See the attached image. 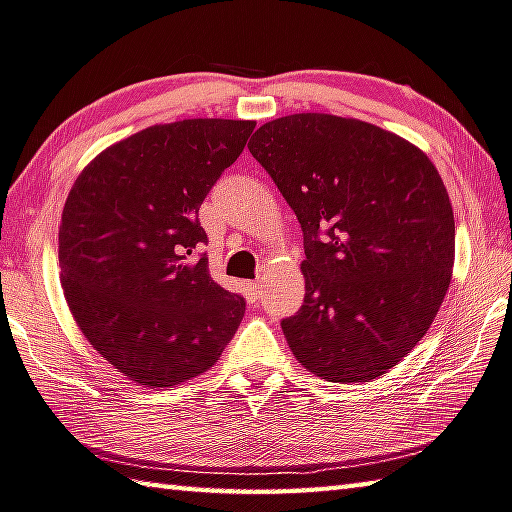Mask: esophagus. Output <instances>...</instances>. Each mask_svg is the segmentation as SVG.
<instances>
[{"mask_svg": "<svg viewBox=\"0 0 512 512\" xmlns=\"http://www.w3.org/2000/svg\"><path fill=\"white\" fill-rule=\"evenodd\" d=\"M262 282H259V280H255V282H248L246 284V291H248V295H250V300H257V297H259V293H262Z\"/></svg>", "mask_w": 512, "mask_h": 512, "instance_id": "esophagus-1", "label": "esophagus"}]
</instances>
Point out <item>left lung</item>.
Returning a JSON list of instances; mask_svg holds the SVG:
<instances>
[{
	"label": "left lung",
	"mask_w": 512,
	"mask_h": 512,
	"mask_svg": "<svg viewBox=\"0 0 512 512\" xmlns=\"http://www.w3.org/2000/svg\"><path fill=\"white\" fill-rule=\"evenodd\" d=\"M248 150L304 237V304L282 320L293 356L329 383L387 374L450 286L454 215L436 167L401 136L329 114L271 120Z\"/></svg>",
	"instance_id": "8db88e82"
}]
</instances>
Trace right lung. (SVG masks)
<instances>
[{
    "label": "right lung",
    "instance_id": "right-lung-1",
    "mask_svg": "<svg viewBox=\"0 0 512 512\" xmlns=\"http://www.w3.org/2000/svg\"><path fill=\"white\" fill-rule=\"evenodd\" d=\"M253 129L221 118L147 127L73 183L60 226L64 297L94 349L136 383L203 374L244 318V297L212 280L199 253V208Z\"/></svg>",
    "mask_w": 512,
    "mask_h": 512
}]
</instances>
